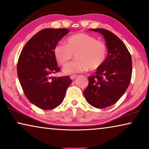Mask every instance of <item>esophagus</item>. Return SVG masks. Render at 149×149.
Here are the masks:
<instances>
[{
  "instance_id": "1",
  "label": "esophagus",
  "mask_w": 149,
  "mask_h": 149,
  "mask_svg": "<svg viewBox=\"0 0 149 149\" xmlns=\"http://www.w3.org/2000/svg\"><path fill=\"white\" fill-rule=\"evenodd\" d=\"M77 76V75H71V76H70V78L72 79H75V77H76Z\"/></svg>"
}]
</instances>
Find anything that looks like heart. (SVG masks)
Segmentation results:
<instances>
[{
    "instance_id": "b5f03b06",
    "label": "heart",
    "mask_w": 149,
    "mask_h": 149,
    "mask_svg": "<svg viewBox=\"0 0 149 149\" xmlns=\"http://www.w3.org/2000/svg\"><path fill=\"white\" fill-rule=\"evenodd\" d=\"M53 53L56 61L62 65L68 63L75 54L77 60L63 69L65 74H73L88 69L98 70L105 61L107 50L106 45L95 37L86 33H77L67 38L66 45L56 44Z\"/></svg>"
}]
</instances>
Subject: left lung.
<instances>
[{"instance_id":"obj_1","label":"left lung","mask_w":149,"mask_h":149,"mask_svg":"<svg viewBox=\"0 0 149 149\" xmlns=\"http://www.w3.org/2000/svg\"><path fill=\"white\" fill-rule=\"evenodd\" d=\"M91 30L103 36L108 55L95 75L88 77L84 95L91 105L104 109L114 104L126 91L131 80L132 62L127 47L116 35L102 28Z\"/></svg>"}]
</instances>
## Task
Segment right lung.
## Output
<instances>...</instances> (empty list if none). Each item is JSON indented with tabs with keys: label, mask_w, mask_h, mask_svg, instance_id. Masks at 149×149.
<instances>
[{
	"label": "right lung",
	"mask_w": 149,
	"mask_h": 149,
	"mask_svg": "<svg viewBox=\"0 0 149 149\" xmlns=\"http://www.w3.org/2000/svg\"><path fill=\"white\" fill-rule=\"evenodd\" d=\"M70 30L66 28H46L32 37L21 52L17 63V75L25 95L38 107L50 110L63 100L67 88L72 82L69 76L51 75L60 68L53 49Z\"/></svg>",
	"instance_id": "right-lung-1"
}]
</instances>
